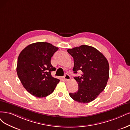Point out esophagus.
<instances>
[{
	"label": "esophagus",
	"instance_id": "obj_1",
	"mask_svg": "<svg viewBox=\"0 0 130 130\" xmlns=\"http://www.w3.org/2000/svg\"><path fill=\"white\" fill-rule=\"evenodd\" d=\"M64 79L66 81H68L71 79V76H70L69 74H66L65 76H64Z\"/></svg>",
	"mask_w": 130,
	"mask_h": 130
}]
</instances>
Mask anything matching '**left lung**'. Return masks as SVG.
I'll return each mask as SVG.
<instances>
[{"label": "left lung", "mask_w": 130, "mask_h": 130, "mask_svg": "<svg viewBox=\"0 0 130 130\" xmlns=\"http://www.w3.org/2000/svg\"><path fill=\"white\" fill-rule=\"evenodd\" d=\"M67 51L73 58L74 73L83 72L74 78L78 84V91L69 95L79 103L92 102L106 87L109 77L108 61L101 52L91 46L83 45Z\"/></svg>", "instance_id": "left-lung-1"}]
</instances>
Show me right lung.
<instances>
[{
    "mask_svg": "<svg viewBox=\"0 0 130 130\" xmlns=\"http://www.w3.org/2000/svg\"><path fill=\"white\" fill-rule=\"evenodd\" d=\"M58 50L47 42H37L26 46L19 55L17 72L28 92L37 98H44L54 92L60 80L52 77L56 68L51 57Z\"/></svg>",
    "mask_w": 130,
    "mask_h": 130,
    "instance_id": "right-lung-1",
    "label": "right lung"
}]
</instances>
